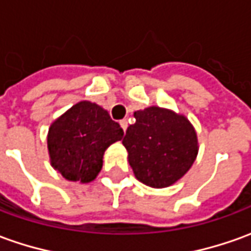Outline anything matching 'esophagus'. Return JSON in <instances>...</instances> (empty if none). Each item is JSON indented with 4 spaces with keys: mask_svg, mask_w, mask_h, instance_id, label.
Masks as SVG:
<instances>
[{
    "mask_svg": "<svg viewBox=\"0 0 251 251\" xmlns=\"http://www.w3.org/2000/svg\"><path fill=\"white\" fill-rule=\"evenodd\" d=\"M119 125L124 129V132H126V129H127V121H126V119H122V121L119 122Z\"/></svg>",
    "mask_w": 251,
    "mask_h": 251,
    "instance_id": "obj_1",
    "label": "esophagus"
}]
</instances>
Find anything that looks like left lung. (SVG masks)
I'll return each mask as SVG.
<instances>
[{"mask_svg": "<svg viewBox=\"0 0 251 251\" xmlns=\"http://www.w3.org/2000/svg\"><path fill=\"white\" fill-rule=\"evenodd\" d=\"M134 118L122 144L136 178L154 188L176 183L198 154L197 133L190 121L159 107L136 111Z\"/></svg>", "mask_w": 251, "mask_h": 251, "instance_id": "8db88e82", "label": "left lung"}]
</instances>
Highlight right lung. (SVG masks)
I'll list each match as a JSON object with an SVG mask.
<instances>
[{
    "instance_id": "add662e5",
    "label": "right lung",
    "mask_w": 251,
    "mask_h": 251,
    "mask_svg": "<svg viewBox=\"0 0 251 251\" xmlns=\"http://www.w3.org/2000/svg\"><path fill=\"white\" fill-rule=\"evenodd\" d=\"M122 136V127L100 105L79 101L49 129L52 166L66 180L89 183L101 170L104 151Z\"/></svg>"
}]
</instances>
